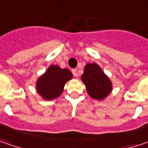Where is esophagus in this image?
Wrapping results in <instances>:
<instances>
[{
  "label": "esophagus",
  "mask_w": 148,
  "mask_h": 148,
  "mask_svg": "<svg viewBox=\"0 0 148 148\" xmlns=\"http://www.w3.org/2000/svg\"><path fill=\"white\" fill-rule=\"evenodd\" d=\"M72 73H73V74H74V77H78V76H79V73H78V71H77V69H72Z\"/></svg>",
  "instance_id": "obj_1"
}]
</instances>
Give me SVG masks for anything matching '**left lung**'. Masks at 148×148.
Returning a JSON list of instances; mask_svg holds the SVG:
<instances>
[{
  "instance_id": "left-lung-1",
  "label": "left lung",
  "mask_w": 148,
  "mask_h": 148,
  "mask_svg": "<svg viewBox=\"0 0 148 148\" xmlns=\"http://www.w3.org/2000/svg\"><path fill=\"white\" fill-rule=\"evenodd\" d=\"M81 80L88 95L95 100H105L113 89L111 80L96 63H89L84 66Z\"/></svg>"
}]
</instances>
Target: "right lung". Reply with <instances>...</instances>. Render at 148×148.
Masks as SVG:
<instances>
[{
  "label": "right lung",
  "instance_id": "obj_1",
  "mask_svg": "<svg viewBox=\"0 0 148 148\" xmlns=\"http://www.w3.org/2000/svg\"><path fill=\"white\" fill-rule=\"evenodd\" d=\"M73 79L68 69H61L57 64H51L36 81V90L45 100H52L62 95L65 84Z\"/></svg>",
  "mask_w": 148,
  "mask_h": 148
}]
</instances>
